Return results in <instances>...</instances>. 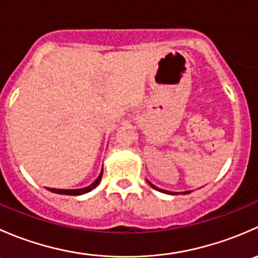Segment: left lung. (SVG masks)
Segmentation results:
<instances>
[{
  "label": "left lung",
  "mask_w": 258,
  "mask_h": 258,
  "mask_svg": "<svg viewBox=\"0 0 258 258\" xmlns=\"http://www.w3.org/2000/svg\"><path fill=\"white\" fill-rule=\"evenodd\" d=\"M148 182V184H150L151 187H152V188H155V189H157V191H160V192H163V194H167V195H178V192H171V191H166V189H162V188H158V187H156L155 184H152L151 183L150 181H147ZM182 195H187V194H191V191H184V192H181Z\"/></svg>",
  "instance_id": "8db88e82"
}]
</instances>
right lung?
<instances>
[{
    "label": "right lung",
    "mask_w": 258,
    "mask_h": 258,
    "mask_svg": "<svg viewBox=\"0 0 258 258\" xmlns=\"http://www.w3.org/2000/svg\"><path fill=\"white\" fill-rule=\"evenodd\" d=\"M102 173H103V168L101 170V173L98 175V177L95 179V181L92 182V183L90 184V186L87 187H83V188H76V189H59V188H47L48 191L51 192H54V194H58V195H69V196H80V195H83V194H87V192L92 191L93 188H96V187L98 186V183H100L101 178H102Z\"/></svg>",
    "instance_id": "obj_1"
}]
</instances>
